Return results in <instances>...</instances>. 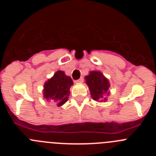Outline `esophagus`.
I'll use <instances>...</instances> for the list:
<instances>
[{"label": "esophagus", "mask_w": 156, "mask_h": 156, "mask_svg": "<svg viewBox=\"0 0 156 156\" xmlns=\"http://www.w3.org/2000/svg\"><path fill=\"white\" fill-rule=\"evenodd\" d=\"M83 77H80L79 80H76L75 83H83Z\"/></svg>", "instance_id": "1"}]
</instances>
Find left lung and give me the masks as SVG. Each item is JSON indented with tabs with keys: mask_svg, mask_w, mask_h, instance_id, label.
I'll return each mask as SVG.
<instances>
[{
	"mask_svg": "<svg viewBox=\"0 0 156 156\" xmlns=\"http://www.w3.org/2000/svg\"><path fill=\"white\" fill-rule=\"evenodd\" d=\"M86 83L89 87L90 95L94 101L107 100L106 96L109 94L108 88L110 84L108 80L101 72L91 71L85 76Z\"/></svg>",
	"mask_w": 156,
	"mask_h": 156,
	"instance_id": "obj_1",
	"label": "left lung"
}]
</instances>
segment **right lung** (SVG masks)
<instances>
[{
  "label": "right lung",
  "mask_w": 156,
  "mask_h": 156,
  "mask_svg": "<svg viewBox=\"0 0 156 156\" xmlns=\"http://www.w3.org/2000/svg\"><path fill=\"white\" fill-rule=\"evenodd\" d=\"M73 84L71 77L63 71H57L44 86V98L47 101H53L58 106L64 105L70 94L69 88Z\"/></svg>",
  "instance_id": "1"
}]
</instances>
